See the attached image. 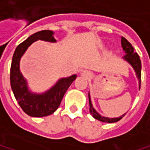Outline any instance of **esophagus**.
<instances>
[{
	"label": "esophagus",
	"instance_id": "1",
	"mask_svg": "<svg viewBox=\"0 0 150 150\" xmlns=\"http://www.w3.org/2000/svg\"><path fill=\"white\" fill-rule=\"evenodd\" d=\"M81 75H83V76H85V77H90L91 74L89 73L88 71H84V72L81 73Z\"/></svg>",
	"mask_w": 150,
	"mask_h": 150
}]
</instances>
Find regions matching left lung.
Returning a JSON list of instances; mask_svg holds the SVG:
<instances>
[{"instance_id": "left-lung-1", "label": "left lung", "mask_w": 150, "mask_h": 150, "mask_svg": "<svg viewBox=\"0 0 150 150\" xmlns=\"http://www.w3.org/2000/svg\"><path fill=\"white\" fill-rule=\"evenodd\" d=\"M121 45L123 50H125V55L123 57V58L129 62V64L132 66V68L134 69L135 72H136V75L139 81V89L141 87V69H142V64H141V60H140V57L139 56L137 55V52L134 51V48L131 45V44L129 43V41L125 38L124 37L121 38ZM88 99H89V111H90V113L92 114V116L99 120V121H101V122H105V123H115L119 121L125 115L126 113L123 114L122 116L118 117H102L100 114H99L97 112V111L93 108L92 102H91V99H90V94L88 93Z\"/></svg>"}]
</instances>
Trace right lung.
Listing matches in <instances>:
<instances>
[{"label": "right lung", "instance_id": "add662e5", "mask_svg": "<svg viewBox=\"0 0 150 150\" xmlns=\"http://www.w3.org/2000/svg\"><path fill=\"white\" fill-rule=\"evenodd\" d=\"M54 33L44 30L31 35L27 39L20 44L13 56L10 69V83L16 100L22 110L31 117H45L50 115L59 107L64 93L76 78L73 75L67 78H61L48 91L43 93H33L28 89L27 81L20 70V62L27 48L37 40H44L55 43Z\"/></svg>", "mask_w": 150, "mask_h": 150}]
</instances>
